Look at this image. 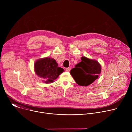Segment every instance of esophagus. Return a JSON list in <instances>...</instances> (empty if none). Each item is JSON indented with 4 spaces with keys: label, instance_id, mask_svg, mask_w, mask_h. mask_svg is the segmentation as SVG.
Here are the masks:
<instances>
[{
    "label": "esophagus",
    "instance_id": "obj_1",
    "mask_svg": "<svg viewBox=\"0 0 132 132\" xmlns=\"http://www.w3.org/2000/svg\"><path fill=\"white\" fill-rule=\"evenodd\" d=\"M71 70V68L70 67H68V68H66V71H70V70Z\"/></svg>",
    "mask_w": 132,
    "mask_h": 132
}]
</instances>
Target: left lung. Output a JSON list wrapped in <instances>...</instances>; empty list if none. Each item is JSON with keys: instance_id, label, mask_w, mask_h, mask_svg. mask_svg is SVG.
<instances>
[{"instance_id": "1", "label": "left lung", "mask_w": 132, "mask_h": 132, "mask_svg": "<svg viewBox=\"0 0 132 132\" xmlns=\"http://www.w3.org/2000/svg\"><path fill=\"white\" fill-rule=\"evenodd\" d=\"M70 70V74L76 82L81 86H87L98 79L101 68L99 63L86 57Z\"/></svg>"}]
</instances>
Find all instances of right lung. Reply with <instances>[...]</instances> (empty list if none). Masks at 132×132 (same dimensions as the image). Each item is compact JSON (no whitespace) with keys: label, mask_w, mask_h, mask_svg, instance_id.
Here are the masks:
<instances>
[{"label":"right lung","mask_w":132,"mask_h":132,"mask_svg":"<svg viewBox=\"0 0 132 132\" xmlns=\"http://www.w3.org/2000/svg\"><path fill=\"white\" fill-rule=\"evenodd\" d=\"M34 69L37 76L43 78L46 84L52 82L64 71L63 68L58 67L55 60L48 57L37 60L34 64Z\"/></svg>","instance_id":"right-lung-1"}]
</instances>
